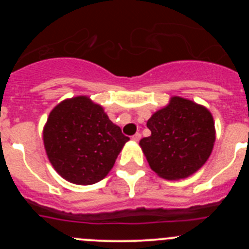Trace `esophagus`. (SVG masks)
<instances>
[{
    "instance_id": "34e87169",
    "label": "esophagus",
    "mask_w": 249,
    "mask_h": 249,
    "mask_svg": "<svg viewBox=\"0 0 249 249\" xmlns=\"http://www.w3.org/2000/svg\"><path fill=\"white\" fill-rule=\"evenodd\" d=\"M140 140H141V134L140 132H136V134L132 136V141H135V142H139Z\"/></svg>"
}]
</instances>
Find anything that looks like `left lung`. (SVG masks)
I'll use <instances>...</instances> for the list:
<instances>
[{
	"mask_svg": "<svg viewBox=\"0 0 249 249\" xmlns=\"http://www.w3.org/2000/svg\"><path fill=\"white\" fill-rule=\"evenodd\" d=\"M152 135L140 141L149 166L165 179H180L207 161L215 140L212 114L190 100L172 97L147 122Z\"/></svg>",
	"mask_w": 249,
	"mask_h": 249,
	"instance_id": "1",
	"label": "left lung"
}]
</instances>
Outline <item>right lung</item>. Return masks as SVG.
<instances>
[{
	"label": "right lung",
	"instance_id": "1",
	"mask_svg": "<svg viewBox=\"0 0 249 249\" xmlns=\"http://www.w3.org/2000/svg\"><path fill=\"white\" fill-rule=\"evenodd\" d=\"M129 140L101 106L85 96L57 105L43 131L47 155L56 172L83 185L104 179Z\"/></svg>",
	"mask_w": 249,
	"mask_h": 249
}]
</instances>
